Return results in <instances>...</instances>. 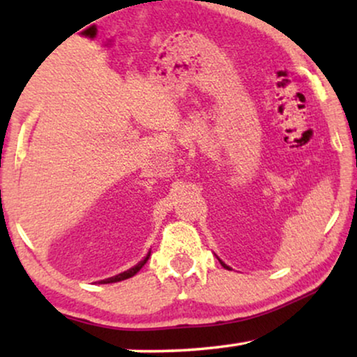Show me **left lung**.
Returning <instances> with one entry per match:
<instances>
[{
  "label": "left lung",
  "instance_id": "obj_1",
  "mask_svg": "<svg viewBox=\"0 0 357 357\" xmlns=\"http://www.w3.org/2000/svg\"><path fill=\"white\" fill-rule=\"evenodd\" d=\"M219 261H221V260H219ZM221 265H222V266H224V268H227V270H231V268H229V266H227V265H226V263H222V261H221Z\"/></svg>",
  "mask_w": 357,
  "mask_h": 357
}]
</instances>
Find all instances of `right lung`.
<instances>
[{"instance_id": "add662e5", "label": "right lung", "mask_w": 357, "mask_h": 357, "mask_svg": "<svg viewBox=\"0 0 357 357\" xmlns=\"http://www.w3.org/2000/svg\"><path fill=\"white\" fill-rule=\"evenodd\" d=\"M149 255H151V253H148V257H146L143 261H139L138 265L133 266V268H130L128 271H123V273H120V275H116V276H114V278H107V280L100 281V284H107V282H116V281H123V280H128V278H131V276H135L136 273H138V271L141 270V268L144 266V263L149 260Z\"/></svg>"}]
</instances>
